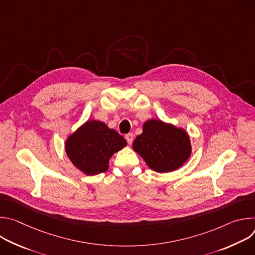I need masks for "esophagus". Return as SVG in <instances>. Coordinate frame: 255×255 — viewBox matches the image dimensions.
Wrapping results in <instances>:
<instances>
[{
    "instance_id": "esophagus-1",
    "label": "esophagus",
    "mask_w": 255,
    "mask_h": 255,
    "mask_svg": "<svg viewBox=\"0 0 255 255\" xmlns=\"http://www.w3.org/2000/svg\"><path fill=\"white\" fill-rule=\"evenodd\" d=\"M133 138H134V136H133L132 133H128V134L125 135V139L127 140L128 144H131L133 142Z\"/></svg>"
}]
</instances>
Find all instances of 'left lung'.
I'll return each mask as SVG.
<instances>
[{
  "label": "left lung",
  "mask_w": 255,
  "mask_h": 255,
  "mask_svg": "<svg viewBox=\"0 0 255 255\" xmlns=\"http://www.w3.org/2000/svg\"><path fill=\"white\" fill-rule=\"evenodd\" d=\"M132 147L157 172L178 169L192 153L190 137L185 129L156 119L143 124V131L136 137Z\"/></svg>",
  "instance_id": "8db88e82"
}]
</instances>
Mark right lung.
<instances>
[{
	"label": "right lung",
	"mask_w": 255,
	"mask_h": 255,
	"mask_svg": "<svg viewBox=\"0 0 255 255\" xmlns=\"http://www.w3.org/2000/svg\"><path fill=\"white\" fill-rule=\"evenodd\" d=\"M127 145L114 129L97 120H89L65 141V152L70 161L87 175L105 172L111 156Z\"/></svg>",
	"instance_id": "obj_1"
}]
</instances>
